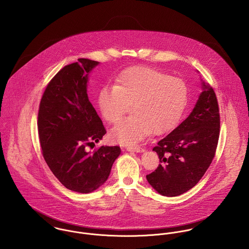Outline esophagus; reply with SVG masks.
Here are the masks:
<instances>
[{
	"label": "esophagus",
	"mask_w": 249,
	"mask_h": 249,
	"mask_svg": "<svg viewBox=\"0 0 249 249\" xmlns=\"http://www.w3.org/2000/svg\"><path fill=\"white\" fill-rule=\"evenodd\" d=\"M126 149L128 150V151H135V152H143L144 151V149L141 147V146H139V145H129V146H127L126 147Z\"/></svg>",
	"instance_id": "esophagus-1"
}]
</instances>
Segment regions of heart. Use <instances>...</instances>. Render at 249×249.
Returning a JSON list of instances; mask_svg holds the SVG:
<instances>
[{
  "mask_svg": "<svg viewBox=\"0 0 249 249\" xmlns=\"http://www.w3.org/2000/svg\"><path fill=\"white\" fill-rule=\"evenodd\" d=\"M188 102V88L179 77L151 67L136 66L123 71L114 85L99 93L98 104L107 123L120 122L132 105L130 117L110 132L114 142L134 144L152 131L161 135L176 126Z\"/></svg>",
  "mask_w": 249,
  "mask_h": 249,
  "instance_id": "heart-1",
  "label": "heart"
}]
</instances>
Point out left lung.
<instances>
[{"label": "left lung", "instance_id": "8db88e82", "mask_svg": "<svg viewBox=\"0 0 249 249\" xmlns=\"http://www.w3.org/2000/svg\"><path fill=\"white\" fill-rule=\"evenodd\" d=\"M201 81L202 92L193 111L153 147L160 164L146 180L164 196H178L192 189L213 161L219 137V110L213 88Z\"/></svg>", "mask_w": 249, "mask_h": 249}]
</instances>
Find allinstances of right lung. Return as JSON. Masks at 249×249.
<instances>
[{
	"mask_svg": "<svg viewBox=\"0 0 249 249\" xmlns=\"http://www.w3.org/2000/svg\"><path fill=\"white\" fill-rule=\"evenodd\" d=\"M77 60L48 84L37 125L42 154L52 173L67 189L88 194L106 183L121 148L102 145L94 152L87 151L107 130L87 95L89 73L99 62Z\"/></svg>",
	"mask_w": 249,
	"mask_h": 249,
	"instance_id": "1",
	"label": "right lung"
}]
</instances>
